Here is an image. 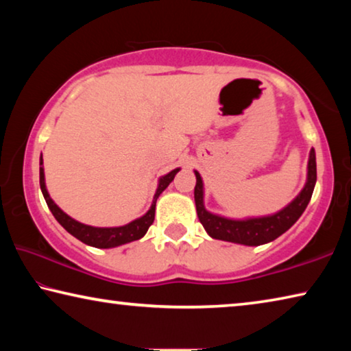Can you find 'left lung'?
I'll list each match as a JSON object with an SVG mask.
<instances>
[{
    "label": "left lung",
    "mask_w": 351,
    "mask_h": 351,
    "mask_svg": "<svg viewBox=\"0 0 351 351\" xmlns=\"http://www.w3.org/2000/svg\"><path fill=\"white\" fill-rule=\"evenodd\" d=\"M197 176V186H195V204H197V213L201 224L204 226L206 232L212 239L239 243V245L246 246H260L265 243L276 240L277 237L287 232L297 219L300 218L302 213L306 209L310 203L314 186H316L317 171H316V153L314 148L310 152V159H308V175L306 184L302 189V192L285 207L278 210L274 215L268 217H257V218H246V219H230L215 215L206 210L204 207V187L201 175L195 170Z\"/></svg>",
    "instance_id": "8db88e82"
}]
</instances>
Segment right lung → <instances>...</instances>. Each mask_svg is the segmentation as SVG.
I'll return each mask as SVG.
<instances>
[{
  "label": "right lung",
  "instance_id": "add662e5",
  "mask_svg": "<svg viewBox=\"0 0 351 351\" xmlns=\"http://www.w3.org/2000/svg\"><path fill=\"white\" fill-rule=\"evenodd\" d=\"M178 171H180V169H175V170H171L170 173L159 178V184H158L156 193H154V197H153L152 207L148 209L145 215H142L141 218H136L134 221L128 223L125 226H119V228H94V226H88V224L75 221L74 218L66 215V213H64L60 207H58L54 201H52L49 193H47V189L45 184L43 158L41 156H40V187H41V192H43V197L46 199V204H47V207H49V210L52 212V215L56 217L57 221L60 223L71 235H74L77 240H80L82 243H85V245H88V246L110 249V247L125 245V243H130V241L139 240L147 234L148 228L153 224V219H154L156 199L159 198V195H161L164 190L167 189L169 184L173 181V178Z\"/></svg>",
  "mask_w": 351,
  "mask_h": 351
}]
</instances>
